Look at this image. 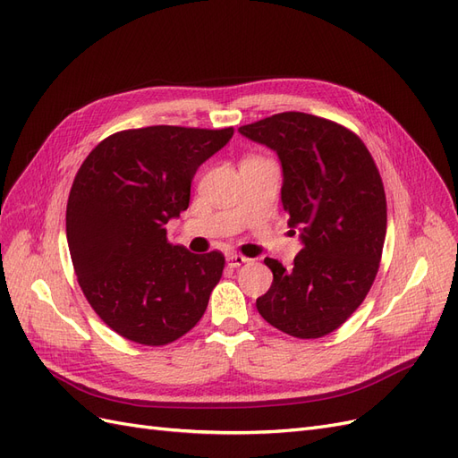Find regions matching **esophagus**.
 <instances>
[{
  "instance_id": "obj_1",
  "label": "esophagus",
  "mask_w": 458,
  "mask_h": 458,
  "mask_svg": "<svg viewBox=\"0 0 458 458\" xmlns=\"http://www.w3.org/2000/svg\"><path fill=\"white\" fill-rule=\"evenodd\" d=\"M244 263H248V258L242 254H229L227 256V266H231V267H241V266H244Z\"/></svg>"
}]
</instances>
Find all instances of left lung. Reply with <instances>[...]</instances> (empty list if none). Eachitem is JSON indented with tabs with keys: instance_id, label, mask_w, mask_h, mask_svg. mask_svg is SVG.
Returning a JSON list of instances; mask_svg holds the SVG:
<instances>
[{
	"instance_id": "obj_1",
	"label": "left lung",
	"mask_w": 458,
	"mask_h": 458,
	"mask_svg": "<svg viewBox=\"0 0 458 458\" xmlns=\"http://www.w3.org/2000/svg\"><path fill=\"white\" fill-rule=\"evenodd\" d=\"M239 131L279 155L283 208L303 242L293 267L266 258L273 283L256 308L290 336H327L377 279L387 224L380 172L365 143L327 118L281 113Z\"/></svg>"
}]
</instances>
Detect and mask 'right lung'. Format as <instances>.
Returning a JSON list of instances; mask_svg holds the SVG:
<instances>
[{"instance_id":"obj_1","label":"right lung","mask_w":458,"mask_h":458,"mask_svg":"<svg viewBox=\"0 0 458 458\" xmlns=\"http://www.w3.org/2000/svg\"><path fill=\"white\" fill-rule=\"evenodd\" d=\"M233 131L123 130L80 165L66 204L68 250L89 306L122 338L165 345L204 315L225 258L174 246L165 224L187 210L199 165Z\"/></svg>"}]
</instances>
